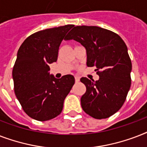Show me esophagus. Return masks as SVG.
Instances as JSON below:
<instances>
[{
	"label": "esophagus",
	"mask_w": 147,
	"mask_h": 147,
	"mask_svg": "<svg viewBox=\"0 0 147 147\" xmlns=\"http://www.w3.org/2000/svg\"><path fill=\"white\" fill-rule=\"evenodd\" d=\"M75 80H76V82H78L80 81V79H79L78 77H76V78H75Z\"/></svg>",
	"instance_id": "34e87169"
}]
</instances>
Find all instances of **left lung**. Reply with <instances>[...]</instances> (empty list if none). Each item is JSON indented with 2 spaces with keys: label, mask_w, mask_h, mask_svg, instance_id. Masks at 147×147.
I'll return each instance as SVG.
<instances>
[{
  "label": "left lung",
  "mask_w": 147,
  "mask_h": 147,
  "mask_svg": "<svg viewBox=\"0 0 147 147\" xmlns=\"http://www.w3.org/2000/svg\"><path fill=\"white\" fill-rule=\"evenodd\" d=\"M65 40L85 47L87 65L96 67L98 81L81 78L86 92L81 98L83 111L95 119H105L121 109L131 85V60L127 47L117 33L94 26H75Z\"/></svg>",
  "instance_id": "1"
}]
</instances>
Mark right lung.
Masks as SVG:
<instances>
[{
    "mask_svg": "<svg viewBox=\"0 0 147 147\" xmlns=\"http://www.w3.org/2000/svg\"><path fill=\"white\" fill-rule=\"evenodd\" d=\"M74 25L38 31L20 47L13 69L16 97L31 118L46 121L59 115L63 102L75 84L71 75L55 78L49 65L57 61L59 46Z\"/></svg>",
    "mask_w": 147,
    "mask_h": 147,
    "instance_id": "add662e5",
    "label": "right lung"
}]
</instances>
